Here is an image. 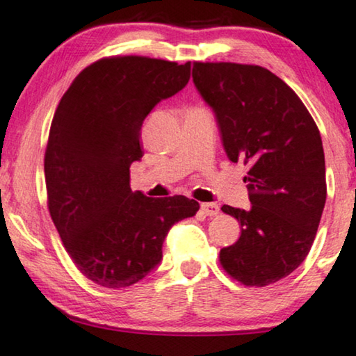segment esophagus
Segmentation results:
<instances>
[{"instance_id":"esophagus-1","label":"esophagus","mask_w":356,"mask_h":356,"mask_svg":"<svg viewBox=\"0 0 356 356\" xmlns=\"http://www.w3.org/2000/svg\"><path fill=\"white\" fill-rule=\"evenodd\" d=\"M218 211H220V209H218V206H217L216 202H204V204H201V212L204 213V216L213 217V216H217Z\"/></svg>"}]
</instances>
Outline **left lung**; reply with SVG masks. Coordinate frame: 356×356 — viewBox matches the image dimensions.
<instances>
[{
  "label": "left lung",
  "instance_id": "obj_1",
  "mask_svg": "<svg viewBox=\"0 0 356 356\" xmlns=\"http://www.w3.org/2000/svg\"><path fill=\"white\" fill-rule=\"evenodd\" d=\"M193 81L216 111L228 159L248 165L251 209L222 207L241 235L218 261L243 285L275 284L308 256L324 211L318 126L300 97L262 66L194 61Z\"/></svg>",
  "mask_w": 356,
  "mask_h": 356
}]
</instances>
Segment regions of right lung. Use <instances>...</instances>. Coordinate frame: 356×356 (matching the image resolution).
Instances as JSON below:
<instances>
[{"label": "right lung", "mask_w": 356, "mask_h": 356, "mask_svg": "<svg viewBox=\"0 0 356 356\" xmlns=\"http://www.w3.org/2000/svg\"><path fill=\"white\" fill-rule=\"evenodd\" d=\"M191 63L108 56L82 70L53 116L45 150L47 204L81 274L105 289L143 280L162 259L172 225L196 216L184 196L131 191L143 157L140 128L160 100L181 90Z\"/></svg>", "instance_id": "add662e5"}]
</instances>
